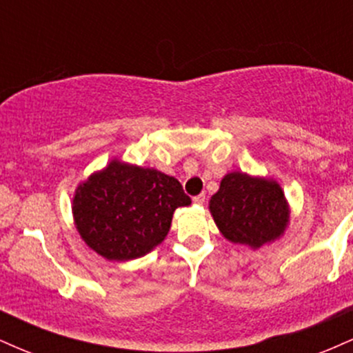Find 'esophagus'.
Here are the masks:
<instances>
[{
	"instance_id": "34e87169",
	"label": "esophagus",
	"mask_w": 353,
	"mask_h": 353,
	"mask_svg": "<svg viewBox=\"0 0 353 353\" xmlns=\"http://www.w3.org/2000/svg\"><path fill=\"white\" fill-rule=\"evenodd\" d=\"M192 201H194V204L202 205V204H204V202H205V194H199V196L192 197Z\"/></svg>"
}]
</instances>
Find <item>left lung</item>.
I'll use <instances>...</instances> for the list:
<instances>
[{"label": "left lung", "mask_w": 353, "mask_h": 353, "mask_svg": "<svg viewBox=\"0 0 353 353\" xmlns=\"http://www.w3.org/2000/svg\"><path fill=\"white\" fill-rule=\"evenodd\" d=\"M222 236L254 249L277 239L289 222V208L277 182L230 172L209 202Z\"/></svg>", "instance_id": "obj_1"}]
</instances>
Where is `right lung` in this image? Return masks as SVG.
<instances>
[{"instance_id": "obj_1", "label": "right lung", "mask_w": 353, "mask_h": 353, "mask_svg": "<svg viewBox=\"0 0 353 353\" xmlns=\"http://www.w3.org/2000/svg\"><path fill=\"white\" fill-rule=\"evenodd\" d=\"M190 197L181 182L156 169L112 161L76 190V228L84 242L109 261H129L164 241L177 208Z\"/></svg>"}]
</instances>
